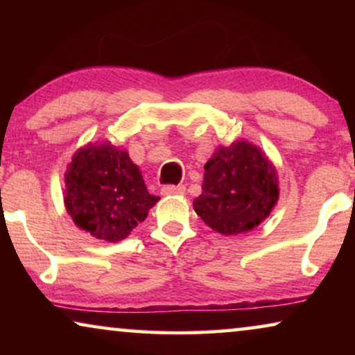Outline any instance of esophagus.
Here are the masks:
<instances>
[{
    "instance_id": "1",
    "label": "esophagus",
    "mask_w": 355,
    "mask_h": 355,
    "mask_svg": "<svg viewBox=\"0 0 355 355\" xmlns=\"http://www.w3.org/2000/svg\"><path fill=\"white\" fill-rule=\"evenodd\" d=\"M186 192L184 186H163L162 187V196H182Z\"/></svg>"
}]
</instances>
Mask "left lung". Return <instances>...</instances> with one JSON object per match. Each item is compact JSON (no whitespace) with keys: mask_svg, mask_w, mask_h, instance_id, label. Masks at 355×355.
<instances>
[{"mask_svg":"<svg viewBox=\"0 0 355 355\" xmlns=\"http://www.w3.org/2000/svg\"><path fill=\"white\" fill-rule=\"evenodd\" d=\"M278 176L263 153L245 140L218 148L205 164L193 210L225 236L254 230L278 200Z\"/></svg>","mask_w":355,"mask_h":355,"instance_id":"obj_1","label":"left lung"}]
</instances>
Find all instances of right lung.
Masks as SVG:
<instances>
[{
	"label": "right lung",
	"mask_w": 355,
	"mask_h": 355,
	"mask_svg": "<svg viewBox=\"0 0 355 355\" xmlns=\"http://www.w3.org/2000/svg\"><path fill=\"white\" fill-rule=\"evenodd\" d=\"M66 208L96 239L118 242L130 234L159 197L148 193L128 152L110 142L79 150L66 173Z\"/></svg>",
	"instance_id": "add662e5"
}]
</instances>
